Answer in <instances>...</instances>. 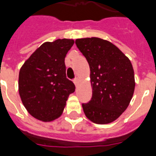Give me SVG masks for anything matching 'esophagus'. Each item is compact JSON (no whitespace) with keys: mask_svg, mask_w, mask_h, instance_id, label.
Returning a JSON list of instances; mask_svg holds the SVG:
<instances>
[{"mask_svg":"<svg viewBox=\"0 0 156 156\" xmlns=\"http://www.w3.org/2000/svg\"><path fill=\"white\" fill-rule=\"evenodd\" d=\"M73 82H74V83L75 84V86H78V78H75L73 80Z\"/></svg>","mask_w":156,"mask_h":156,"instance_id":"obj_1","label":"esophagus"}]
</instances>
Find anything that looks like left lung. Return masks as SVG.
Listing matches in <instances>:
<instances>
[{"label": "left lung", "mask_w": 156, "mask_h": 156, "mask_svg": "<svg viewBox=\"0 0 156 156\" xmlns=\"http://www.w3.org/2000/svg\"><path fill=\"white\" fill-rule=\"evenodd\" d=\"M77 47L90 69L92 98L83 103L91 122L107 124L125 111L135 90V74L129 58L110 41L98 37L77 39Z\"/></svg>", "instance_id": "8db88e82"}]
</instances>
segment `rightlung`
I'll use <instances>...</instances> for the list:
<instances>
[{"mask_svg":"<svg viewBox=\"0 0 156 156\" xmlns=\"http://www.w3.org/2000/svg\"><path fill=\"white\" fill-rule=\"evenodd\" d=\"M73 39L43 43L25 61L19 72L21 102L33 117L43 122L59 118L75 86L66 78L65 58Z\"/></svg>","mask_w":156,"mask_h":156,"instance_id":"obj_1","label":"right lung"}]
</instances>
